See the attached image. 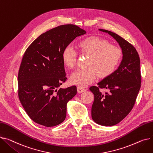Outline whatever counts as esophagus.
Wrapping results in <instances>:
<instances>
[{
    "label": "esophagus",
    "instance_id": "esophagus-1",
    "mask_svg": "<svg viewBox=\"0 0 153 153\" xmlns=\"http://www.w3.org/2000/svg\"><path fill=\"white\" fill-rule=\"evenodd\" d=\"M77 92H78L79 94L82 93V92H84V91H85L86 90L84 88L81 87H80V86H78V87H77Z\"/></svg>",
    "mask_w": 153,
    "mask_h": 153
}]
</instances>
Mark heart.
Returning <instances> with one entry per match:
<instances>
[{
  "label": "heart",
  "mask_w": 153,
  "mask_h": 153,
  "mask_svg": "<svg viewBox=\"0 0 153 153\" xmlns=\"http://www.w3.org/2000/svg\"><path fill=\"white\" fill-rule=\"evenodd\" d=\"M81 53L89 55L87 68L80 69L71 74L70 82L80 87H86L92 83L97 76L105 78L113 74L119 66L123 59V51L108 40L90 36L84 39L78 44ZM77 53L70 45L63 49L62 58L63 64L72 69L76 65Z\"/></svg>",
  "instance_id": "heart-1"
}]
</instances>
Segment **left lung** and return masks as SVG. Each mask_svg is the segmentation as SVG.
<instances>
[{"instance_id": "8db88e82", "label": "left lung", "mask_w": 153, "mask_h": 153, "mask_svg": "<svg viewBox=\"0 0 153 153\" xmlns=\"http://www.w3.org/2000/svg\"><path fill=\"white\" fill-rule=\"evenodd\" d=\"M119 44L123 51V60L117 69L108 77L92 86L90 90L94 95L91 117L97 124L113 126L123 120L133 108L141 87L140 59L135 48L117 34L105 29ZM106 88L103 94L99 88Z\"/></svg>"}]
</instances>
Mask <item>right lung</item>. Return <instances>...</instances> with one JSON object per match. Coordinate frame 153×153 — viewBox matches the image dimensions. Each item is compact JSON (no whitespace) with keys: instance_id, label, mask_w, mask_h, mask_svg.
I'll use <instances>...</instances> for the list:
<instances>
[{"instance_id":"obj_1","label":"right lung","mask_w":153,"mask_h":153,"mask_svg":"<svg viewBox=\"0 0 153 153\" xmlns=\"http://www.w3.org/2000/svg\"><path fill=\"white\" fill-rule=\"evenodd\" d=\"M85 30L74 25H61L39 36L24 53L18 71V97L36 123L53 127L65 120L68 101L77 94L75 85L57 88L66 80L63 49Z\"/></svg>"}]
</instances>
